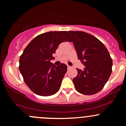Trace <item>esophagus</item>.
I'll use <instances>...</instances> for the list:
<instances>
[{
    "label": "esophagus",
    "instance_id": "esophagus-1",
    "mask_svg": "<svg viewBox=\"0 0 126 126\" xmlns=\"http://www.w3.org/2000/svg\"><path fill=\"white\" fill-rule=\"evenodd\" d=\"M67 67H68V69H70V68H71V66H69V65H68V66H67Z\"/></svg>",
    "mask_w": 126,
    "mask_h": 126
}]
</instances>
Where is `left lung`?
<instances>
[{
	"instance_id": "8db88e82",
	"label": "left lung",
	"mask_w": 126,
	"mask_h": 126,
	"mask_svg": "<svg viewBox=\"0 0 126 126\" xmlns=\"http://www.w3.org/2000/svg\"><path fill=\"white\" fill-rule=\"evenodd\" d=\"M78 59L85 68L77 69V76L72 81L76 90L85 95L99 92L109 80L113 62L104 44L92 35L81 31H69Z\"/></svg>"
}]
</instances>
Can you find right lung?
Wrapping results in <instances>:
<instances>
[{"label":"right lung","instance_id":"obj_1","mask_svg":"<svg viewBox=\"0 0 126 126\" xmlns=\"http://www.w3.org/2000/svg\"><path fill=\"white\" fill-rule=\"evenodd\" d=\"M70 41L68 32H49L30 41L19 58L20 72L27 87L36 94L49 96L58 92L67 66H56L50 60L60 43Z\"/></svg>","mask_w":126,"mask_h":126}]
</instances>
